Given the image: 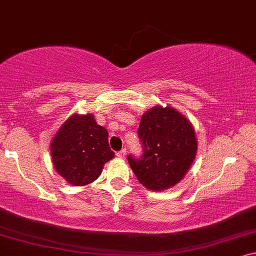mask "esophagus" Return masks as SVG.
Returning a JSON list of instances; mask_svg holds the SVG:
<instances>
[{
  "instance_id": "esophagus-1",
  "label": "esophagus",
  "mask_w": 256,
  "mask_h": 256,
  "mask_svg": "<svg viewBox=\"0 0 256 256\" xmlns=\"http://www.w3.org/2000/svg\"><path fill=\"white\" fill-rule=\"evenodd\" d=\"M116 156H117L118 158H120V159H124V158L126 156V150H125V148L120 150V152H117V153H116Z\"/></svg>"
}]
</instances>
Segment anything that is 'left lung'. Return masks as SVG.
Masks as SVG:
<instances>
[{"label":"left lung","instance_id":"1","mask_svg":"<svg viewBox=\"0 0 256 256\" xmlns=\"http://www.w3.org/2000/svg\"><path fill=\"white\" fill-rule=\"evenodd\" d=\"M138 136L142 154L128 156V161L139 182L160 192L181 181L197 150L190 122L170 106H154L142 114Z\"/></svg>","mask_w":256,"mask_h":256}]
</instances>
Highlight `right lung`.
Listing matches in <instances>:
<instances>
[{
    "label": "right lung",
    "instance_id": "right-lung-1",
    "mask_svg": "<svg viewBox=\"0 0 256 256\" xmlns=\"http://www.w3.org/2000/svg\"><path fill=\"white\" fill-rule=\"evenodd\" d=\"M106 128L92 114H74L64 123L51 144L53 164L70 184L86 186L98 178L103 166L112 159Z\"/></svg>",
    "mask_w": 256,
    "mask_h": 256
}]
</instances>
